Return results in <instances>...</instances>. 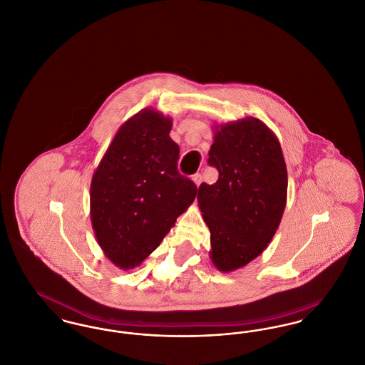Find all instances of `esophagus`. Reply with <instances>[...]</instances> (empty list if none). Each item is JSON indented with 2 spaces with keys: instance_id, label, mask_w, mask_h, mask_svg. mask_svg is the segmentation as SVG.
I'll return each instance as SVG.
<instances>
[{
  "instance_id": "1",
  "label": "esophagus",
  "mask_w": 365,
  "mask_h": 365,
  "mask_svg": "<svg viewBox=\"0 0 365 365\" xmlns=\"http://www.w3.org/2000/svg\"><path fill=\"white\" fill-rule=\"evenodd\" d=\"M191 179H192V182L195 183V186H197V187L202 183V176H201V174L192 175V178H191Z\"/></svg>"
}]
</instances>
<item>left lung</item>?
Returning <instances> with one entry per match:
<instances>
[{
	"label": "left lung",
	"mask_w": 365,
	"mask_h": 365,
	"mask_svg": "<svg viewBox=\"0 0 365 365\" xmlns=\"http://www.w3.org/2000/svg\"><path fill=\"white\" fill-rule=\"evenodd\" d=\"M208 163L219 179L201 183L198 207L210 231L209 257L231 272L272 241L286 208L287 168L277 135L256 118L215 124Z\"/></svg>",
	"instance_id": "8db88e82"
}]
</instances>
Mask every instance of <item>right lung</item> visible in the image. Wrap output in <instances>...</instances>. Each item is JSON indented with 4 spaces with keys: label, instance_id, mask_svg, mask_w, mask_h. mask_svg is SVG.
Masks as SVG:
<instances>
[{
    "label": "right lung",
    "instance_id": "obj_1",
    "mask_svg": "<svg viewBox=\"0 0 365 365\" xmlns=\"http://www.w3.org/2000/svg\"><path fill=\"white\" fill-rule=\"evenodd\" d=\"M173 119L145 108L123 123L90 185V219L105 257L123 271L139 267L197 195L178 173Z\"/></svg>",
    "mask_w": 365,
    "mask_h": 365
}]
</instances>
